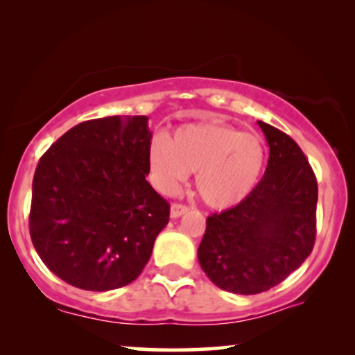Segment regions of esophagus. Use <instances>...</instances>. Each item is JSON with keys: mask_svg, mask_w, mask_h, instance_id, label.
Segmentation results:
<instances>
[{"mask_svg": "<svg viewBox=\"0 0 355 355\" xmlns=\"http://www.w3.org/2000/svg\"><path fill=\"white\" fill-rule=\"evenodd\" d=\"M189 210V207L182 205V203H173L171 205V218H179Z\"/></svg>", "mask_w": 355, "mask_h": 355, "instance_id": "34e87169", "label": "esophagus"}]
</instances>
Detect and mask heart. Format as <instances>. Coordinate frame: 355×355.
Segmentation results:
<instances>
[{
	"mask_svg": "<svg viewBox=\"0 0 355 355\" xmlns=\"http://www.w3.org/2000/svg\"><path fill=\"white\" fill-rule=\"evenodd\" d=\"M148 174L163 193H174L196 173V187L213 208H230L254 191L265 166V148L254 134L223 123H191L169 139L158 135L148 148Z\"/></svg>",
	"mask_w": 355,
	"mask_h": 355,
	"instance_id": "b5f03b06",
	"label": "heart"
}]
</instances>
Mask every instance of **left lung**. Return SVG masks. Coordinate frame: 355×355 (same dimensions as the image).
<instances>
[{"instance_id": "obj_1", "label": "left lung", "mask_w": 355, "mask_h": 355, "mask_svg": "<svg viewBox=\"0 0 355 355\" xmlns=\"http://www.w3.org/2000/svg\"><path fill=\"white\" fill-rule=\"evenodd\" d=\"M270 147L261 181L236 207L207 218L198 261L213 284L259 294L297 270L315 244L318 186L297 144L257 121Z\"/></svg>"}]
</instances>
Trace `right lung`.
Listing matches in <instances>:
<instances>
[{"label": "right lung", "mask_w": 355, "mask_h": 355, "mask_svg": "<svg viewBox=\"0 0 355 355\" xmlns=\"http://www.w3.org/2000/svg\"><path fill=\"white\" fill-rule=\"evenodd\" d=\"M147 116H108L61 135L37 164L28 226L48 268L67 284L111 291L132 283L169 221L150 186Z\"/></svg>", "instance_id": "add662e5"}]
</instances>
